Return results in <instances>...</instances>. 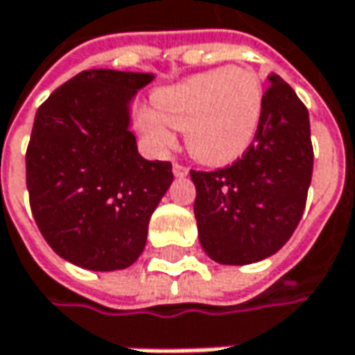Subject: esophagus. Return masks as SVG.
Here are the masks:
<instances>
[{"mask_svg": "<svg viewBox=\"0 0 355 355\" xmlns=\"http://www.w3.org/2000/svg\"><path fill=\"white\" fill-rule=\"evenodd\" d=\"M173 173H175V177H187L189 175V168L184 164H180V162H175L173 164Z\"/></svg>", "mask_w": 355, "mask_h": 355, "instance_id": "34e87169", "label": "esophagus"}]
</instances>
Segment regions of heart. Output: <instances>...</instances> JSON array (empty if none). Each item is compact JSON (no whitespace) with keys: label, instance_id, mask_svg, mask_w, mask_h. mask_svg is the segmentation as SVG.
<instances>
[{"label":"heart","instance_id":"obj_1","mask_svg":"<svg viewBox=\"0 0 355 355\" xmlns=\"http://www.w3.org/2000/svg\"><path fill=\"white\" fill-rule=\"evenodd\" d=\"M155 106L142 112L140 126L157 146H171L175 128H187L193 157L207 164H227L259 132L263 86L251 68H217L160 90Z\"/></svg>","mask_w":355,"mask_h":355}]
</instances>
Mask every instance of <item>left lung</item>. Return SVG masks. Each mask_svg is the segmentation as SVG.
Returning a JSON list of instances; mask_svg holds the SVG:
<instances>
[{"label": "left lung", "instance_id": "8db88e82", "mask_svg": "<svg viewBox=\"0 0 355 355\" xmlns=\"http://www.w3.org/2000/svg\"><path fill=\"white\" fill-rule=\"evenodd\" d=\"M263 92L253 144L215 171H191L205 253L223 265H249L277 253L302 219L313 173L307 108L277 73Z\"/></svg>", "mask_w": 355, "mask_h": 355}]
</instances>
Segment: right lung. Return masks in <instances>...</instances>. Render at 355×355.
<instances>
[{
	"instance_id": "right-lung-1",
	"label": "right lung",
	"mask_w": 355,
	"mask_h": 355,
	"mask_svg": "<svg viewBox=\"0 0 355 355\" xmlns=\"http://www.w3.org/2000/svg\"><path fill=\"white\" fill-rule=\"evenodd\" d=\"M150 73L84 70L37 108L26 184L37 229L78 267L132 265L173 182L168 160H146L128 130V102Z\"/></svg>"
}]
</instances>
